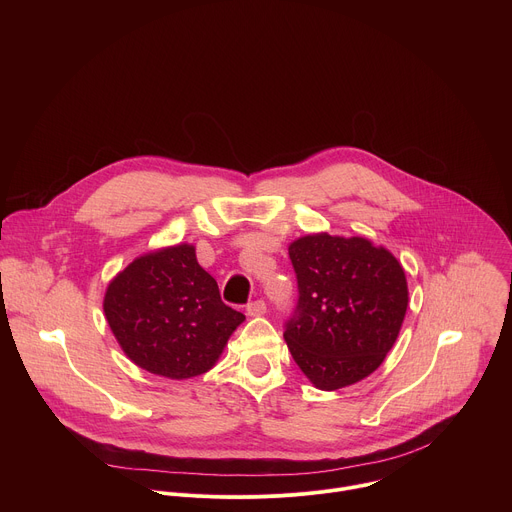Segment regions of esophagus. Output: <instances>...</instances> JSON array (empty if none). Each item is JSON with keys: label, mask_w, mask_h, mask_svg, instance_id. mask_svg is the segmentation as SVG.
<instances>
[{"label": "esophagus", "mask_w": 512, "mask_h": 512, "mask_svg": "<svg viewBox=\"0 0 512 512\" xmlns=\"http://www.w3.org/2000/svg\"><path fill=\"white\" fill-rule=\"evenodd\" d=\"M265 312H267V306H265V302H263V300H255V302H251V304L247 306V314H249L251 318L263 316Z\"/></svg>", "instance_id": "obj_1"}]
</instances>
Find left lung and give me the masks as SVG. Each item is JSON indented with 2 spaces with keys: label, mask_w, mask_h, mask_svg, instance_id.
Masks as SVG:
<instances>
[{
  "label": "left lung",
  "mask_w": 512,
  "mask_h": 512,
  "mask_svg": "<svg viewBox=\"0 0 512 512\" xmlns=\"http://www.w3.org/2000/svg\"><path fill=\"white\" fill-rule=\"evenodd\" d=\"M298 275V314L283 338L320 391L375 373L405 320L409 289L397 257L364 237L314 233L287 247Z\"/></svg>",
  "instance_id": "left-lung-1"
}]
</instances>
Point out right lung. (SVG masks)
<instances>
[{
	"mask_svg": "<svg viewBox=\"0 0 512 512\" xmlns=\"http://www.w3.org/2000/svg\"><path fill=\"white\" fill-rule=\"evenodd\" d=\"M103 312L125 356L172 381L210 371L245 320L223 304L190 243L135 257L109 281Z\"/></svg>",
	"mask_w": 512,
	"mask_h": 512,
	"instance_id": "obj_1",
	"label": "right lung"
}]
</instances>
